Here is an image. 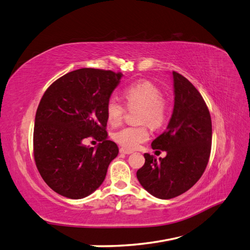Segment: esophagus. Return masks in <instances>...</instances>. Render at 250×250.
Segmentation results:
<instances>
[{
	"mask_svg": "<svg viewBox=\"0 0 250 250\" xmlns=\"http://www.w3.org/2000/svg\"><path fill=\"white\" fill-rule=\"evenodd\" d=\"M120 152L123 153V154H131L132 151L131 150H128L125 148H120Z\"/></svg>",
	"mask_w": 250,
	"mask_h": 250,
	"instance_id": "34e87169",
	"label": "esophagus"
}]
</instances>
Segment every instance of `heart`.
<instances>
[{
    "label": "heart",
    "mask_w": 250,
    "mask_h": 250,
    "mask_svg": "<svg viewBox=\"0 0 250 250\" xmlns=\"http://www.w3.org/2000/svg\"><path fill=\"white\" fill-rule=\"evenodd\" d=\"M124 97L128 107L140 106L139 123H147L151 128L162 127L168 118V104L162 92L152 82L142 80L127 86ZM106 117L111 126L122 123L125 107L116 98H110L106 103ZM112 139L127 149L138 148L149 139V131L145 124L140 126H127L112 133Z\"/></svg>",
    "instance_id": "heart-1"
}]
</instances>
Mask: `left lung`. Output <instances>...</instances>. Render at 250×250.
<instances>
[{"label": "left lung", "instance_id": "8db88e82", "mask_svg": "<svg viewBox=\"0 0 250 250\" xmlns=\"http://www.w3.org/2000/svg\"><path fill=\"white\" fill-rule=\"evenodd\" d=\"M172 75V117L167 129L151 144L167 155L156 161L145 153V164L137 172L142 187L160 199L176 197L197 183L208 166L211 145V120L202 96L183 75Z\"/></svg>", "mask_w": 250, "mask_h": 250}]
</instances>
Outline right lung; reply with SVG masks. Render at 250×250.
<instances>
[{
  "label": "right lung",
  "instance_id": "obj_1",
  "mask_svg": "<svg viewBox=\"0 0 250 250\" xmlns=\"http://www.w3.org/2000/svg\"><path fill=\"white\" fill-rule=\"evenodd\" d=\"M122 73L84 67L63 75L44 92L35 115L33 153L41 176L53 191L81 199L99 188L119 153L107 140L106 103ZM89 136L101 141L84 145Z\"/></svg>",
  "mask_w": 250,
  "mask_h": 250
}]
</instances>
